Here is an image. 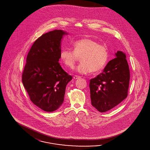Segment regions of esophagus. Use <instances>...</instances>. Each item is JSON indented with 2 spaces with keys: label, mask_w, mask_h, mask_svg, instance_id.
Wrapping results in <instances>:
<instances>
[{
  "label": "esophagus",
  "mask_w": 150,
  "mask_h": 150,
  "mask_svg": "<svg viewBox=\"0 0 150 150\" xmlns=\"http://www.w3.org/2000/svg\"><path fill=\"white\" fill-rule=\"evenodd\" d=\"M73 78H74V79H78L80 78L81 77L80 76H78V75H74Z\"/></svg>",
  "instance_id": "1"
}]
</instances>
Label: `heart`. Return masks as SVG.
Here are the masks:
<instances>
[{
    "label": "heart",
    "mask_w": 150,
    "mask_h": 150,
    "mask_svg": "<svg viewBox=\"0 0 150 150\" xmlns=\"http://www.w3.org/2000/svg\"><path fill=\"white\" fill-rule=\"evenodd\" d=\"M72 48L73 51L69 49L61 50L60 61L66 67L72 69L80 58L81 63L76 68V71L79 74L100 71L107 63V48L93 39L84 38L78 40L72 44Z\"/></svg>",
    "instance_id": "obj_1"
}]
</instances>
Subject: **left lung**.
<instances>
[{
	"label": "left lung",
	"mask_w": 150,
	"mask_h": 150,
	"mask_svg": "<svg viewBox=\"0 0 150 150\" xmlns=\"http://www.w3.org/2000/svg\"><path fill=\"white\" fill-rule=\"evenodd\" d=\"M115 56L103 71L90 80L91 103L100 112L112 109L128 96L130 71L126 55L117 51Z\"/></svg>",
	"instance_id": "8db88e82"
}]
</instances>
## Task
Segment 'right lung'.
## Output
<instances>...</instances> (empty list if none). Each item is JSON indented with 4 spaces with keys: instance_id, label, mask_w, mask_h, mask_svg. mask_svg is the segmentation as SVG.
Returning <instances> with one entry per match:
<instances>
[{
    "instance_id": "add662e5",
    "label": "right lung",
    "mask_w": 150,
    "mask_h": 150,
    "mask_svg": "<svg viewBox=\"0 0 150 150\" xmlns=\"http://www.w3.org/2000/svg\"><path fill=\"white\" fill-rule=\"evenodd\" d=\"M67 34L54 30L38 38L29 50L22 73V81L30 99L46 112L62 105L66 86L72 79L58 62L61 39Z\"/></svg>"
}]
</instances>
